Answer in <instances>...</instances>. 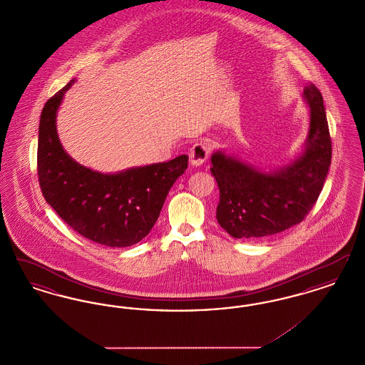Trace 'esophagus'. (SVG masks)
<instances>
[{
  "label": "esophagus",
  "instance_id": "esophagus-1",
  "mask_svg": "<svg viewBox=\"0 0 365 365\" xmlns=\"http://www.w3.org/2000/svg\"><path fill=\"white\" fill-rule=\"evenodd\" d=\"M209 149L208 145L205 142H198L192 145V148L189 152V161L191 167H198L204 164V161L208 158Z\"/></svg>",
  "mask_w": 365,
  "mask_h": 365
}]
</instances>
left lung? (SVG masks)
Instances as JSON below:
<instances>
[{"instance_id": "obj_1", "label": "left lung", "mask_w": 365, "mask_h": 365, "mask_svg": "<svg viewBox=\"0 0 365 365\" xmlns=\"http://www.w3.org/2000/svg\"><path fill=\"white\" fill-rule=\"evenodd\" d=\"M302 97L309 106V130L302 150L284 167L265 171L216 150L210 157L220 200L216 219L238 240L274 235L304 220L323 189L331 164V138L323 97L314 85Z\"/></svg>"}]
</instances>
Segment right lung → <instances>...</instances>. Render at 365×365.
Segmentation results:
<instances>
[{
    "mask_svg": "<svg viewBox=\"0 0 365 365\" xmlns=\"http://www.w3.org/2000/svg\"><path fill=\"white\" fill-rule=\"evenodd\" d=\"M45 104L38 131L41 190L56 213L93 242L125 247L142 241L155 226L167 194L187 168L189 157L134 167L115 174L93 171L64 150L57 134V110L66 91Z\"/></svg>",
    "mask_w": 365,
    "mask_h": 365,
    "instance_id": "obj_1",
    "label": "right lung"
}]
</instances>
